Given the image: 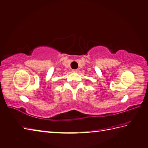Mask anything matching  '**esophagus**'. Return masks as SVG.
I'll list each match as a JSON object with an SVG mask.
<instances>
[{
	"label": "esophagus",
	"instance_id": "esophagus-1",
	"mask_svg": "<svg viewBox=\"0 0 148 148\" xmlns=\"http://www.w3.org/2000/svg\"><path fill=\"white\" fill-rule=\"evenodd\" d=\"M73 72H78V69H73Z\"/></svg>",
	"mask_w": 148,
	"mask_h": 148
}]
</instances>
